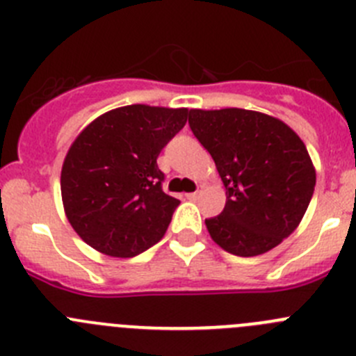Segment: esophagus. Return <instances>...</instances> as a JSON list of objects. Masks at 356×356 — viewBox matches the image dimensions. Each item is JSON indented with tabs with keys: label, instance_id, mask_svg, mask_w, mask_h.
Returning a JSON list of instances; mask_svg holds the SVG:
<instances>
[{
	"label": "esophagus",
	"instance_id": "obj_1",
	"mask_svg": "<svg viewBox=\"0 0 356 356\" xmlns=\"http://www.w3.org/2000/svg\"><path fill=\"white\" fill-rule=\"evenodd\" d=\"M186 198H188V200H197V198H198V191H193V193H188V195H186Z\"/></svg>",
	"mask_w": 356,
	"mask_h": 356
}]
</instances>
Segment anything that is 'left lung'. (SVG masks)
Segmentation results:
<instances>
[{"label": "left lung", "mask_w": 356, "mask_h": 356, "mask_svg": "<svg viewBox=\"0 0 356 356\" xmlns=\"http://www.w3.org/2000/svg\"><path fill=\"white\" fill-rule=\"evenodd\" d=\"M188 122L227 189L223 212L205 219L212 241L237 257H258L293 234L316 184L297 133L272 115L244 108H193Z\"/></svg>", "instance_id": "obj_1"}]
</instances>
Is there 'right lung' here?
I'll use <instances>...</instances> for the list:
<instances>
[{"instance_id": "right-lung-1", "label": "right lung", "mask_w": 356, "mask_h": 356, "mask_svg": "<svg viewBox=\"0 0 356 356\" xmlns=\"http://www.w3.org/2000/svg\"><path fill=\"white\" fill-rule=\"evenodd\" d=\"M188 108L128 105L75 138L61 170L66 218L82 241L131 258L161 241L181 202L163 191L159 152L184 128Z\"/></svg>"}]
</instances>
